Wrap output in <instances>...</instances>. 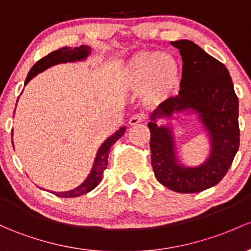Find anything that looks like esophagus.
<instances>
[{
    "label": "esophagus",
    "instance_id": "esophagus-1",
    "mask_svg": "<svg viewBox=\"0 0 251 251\" xmlns=\"http://www.w3.org/2000/svg\"><path fill=\"white\" fill-rule=\"evenodd\" d=\"M142 121H144V116H141V115H134V116H131L130 118H129V126H136V125H139V123H141Z\"/></svg>",
    "mask_w": 251,
    "mask_h": 251
}]
</instances>
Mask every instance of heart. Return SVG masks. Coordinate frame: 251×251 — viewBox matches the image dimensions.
<instances>
[{"label":"heart","mask_w":251,"mask_h":251,"mask_svg":"<svg viewBox=\"0 0 251 251\" xmlns=\"http://www.w3.org/2000/svg\"><path fill=\"white\" fill-rule=\"evenodd\" d=\"M120 82L126 91H144V99L148 104L166 103L179 92L182 66L172 55L141 51L126 61Z\"/></svg>","instance_id":"1"}]
</instances>
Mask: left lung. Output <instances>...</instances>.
Segmentation results:
<instances>
[{"label": "left lung", "instance_id": "8db88e82", "mask_svg": "<svg viewBox=\"0 0 251 251\" xmlns=\"http://www.w3.org/2000/svg\"><path fill=\"white\" fill-rule=\"evenodd\" d=\"M183 61L178 96L159 104L151 115V161L159 183L176 193H199L218 184L232 164L239 147L238 98L227 68L190 40L171 42ZM185 109L199 116L211 140V153L199 167L179 163L169 126L170 119Z\"/></svg>", "mask_w": 251, "mask_h": 251}]
</instances>
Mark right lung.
<instances>
[{"instance_id":"1","label":"right lung","mask_w":251,"mask_h":251,"mask_svg":"<svg viewBox=\"0 0 251 251\" xmlns=\"http://www.w3.org/2000/svg\"><path fill=\"white\" fill-rule=\"evenodd\" d=\"M90 53L91 48L85 47V45H81V47L79 48H74V49L64 47L56 51H52V52H50L48 56L40 58V60L32 67L27 77H26L25 80V85H27L29 80H32V77L36 76L38 73H42L43 71L49 68V67H52L58 63H67V62L82 61L85 60ZM125 131L126 126H121L114 135L107 137V139L103 142V145H101L100 148L98 150V152H97L92 171H91V174L88 175V177L86 178V180L82 184H80L79 187L75 188V189L73 190L60 191V193L53 191V194H55L56 196H58V198H77V196H81L83 194H87L88 191L93 190L94 188L100 183L101 178H103V172L107 166V158H109L110 148H111L112 145H114L118 139H121V136H123Z\"/></svg>"}]
</instances>
